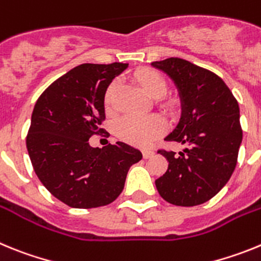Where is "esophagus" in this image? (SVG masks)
I'll list each match as a JSON object with an SVG mask.
<instances>
[{
	"mask_svg": "<svg viewBox=\"0 0 261 261\" xmlns=\"http://www.w3.org/2000/svg\"><path fill=\"white\" fill-rule=\"evenodd\" d=\"M142 154H144L145 159H149L154 155V151L150 150V149H145V150L142 151Z\"/></svg>",
	"mask_w": 261,
	"mask_h": 261,
	"instance_id": "1",
	"label": "esophagus"
}]
</instances>
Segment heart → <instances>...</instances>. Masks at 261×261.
<instances>
[{"mask_svg":"<svg viewBox=\"0 0 261 261\" xmlns=\"http://www.w3.org/2000/svg\"><path fill=\"white\" fill-rule=\"evenodd\" d=\"M136 80L146 95L156 98L165 93L166 81L158 71L145 69V70L137 73ZM116 86V82H112L106 90L105 103L107 107L112 103ZM163 130H165V123L156 115H149V116L125 115V116L120 117L115 123V132L121 140L130 142V144L140 145V146L149 144L151 140L158 137Z\"/></svg>","mask_w":261,"mask_h":261,"instance_id":"heart-1","label":"heart"}]
</instances>
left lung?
I'll list each match as a JSON object with an SVG mask.
<instances>
[{
	"label": "left lung",
	"instance_id": "left-lung-1",
	"mask_svg": "<svg viewBox=\"0 0 261 261\" xmlns=\"http://www.w3.org/2000/svg\"><path fill=\"white\" fill-rule=\"evenodd\" d=\"M174 81L181 114L166 141L186 145L179 155L158 150L168 161L155 180L159 195L172 205L195 206L211 200L229 181L238 161L243 132L239 106L213 71L177 57L151 62Z\"/></svg>",
	"mask_w": 261,
	"mask_h": 261
}]
</instances>
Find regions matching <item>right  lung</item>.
I'll return each instance as SVG.
<instances>
[{"instance_id": "1", "label": "right lung", "mask_w": 261, "mask_h": 261, "mask_svg": "<svg viewBox=\"0 0 261 261\" xmlns=\"http://www.w3.org/2000/svg\"><path fill=\"white\" fill-rule=\"evenodd\" d=\"M128 64H82L56 80L39 96L26 138L39 180L71 208L111 204L121 193L138 149L124 142L91 147L89 138L105 132V94Z\"/></svg>"}]
</instances>
